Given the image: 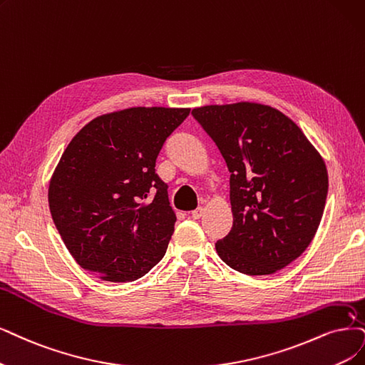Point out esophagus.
<instances>
[{
    "label": "esophagus",
    "mask_w": 365,
    "mask_h": 365,
    "mask_svg": "<svg viewBox=\"0 0 365 365\" xmlns=\"http://www.w3.org/2000/svg\"><path fill=\"white\" fill-rule=\"evenodd\" d=\"M201 215H203V207H197L195 210L191 212V217H192L194 220H200Z\"/></svg>",
    "instance_id": "1"
}]
</instances>
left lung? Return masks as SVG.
I'll return each instance as SVG.
<instances>
[{"label":"left lung","instance_id":"1","mask_svg":"<svg viewBox=\"0 0 365 365\" xmlns=\"http://www.w3.org/2000/svg\"><path fill=\"white\" fill-rule=\"evenodd\" d=\"M230 171L233 227L215 248L247 275H269L312 244L328 195L325 160L299 126L254 102L194 108Z\"/></svg>","mask_w":365,"mask_h":365}]
</instances>
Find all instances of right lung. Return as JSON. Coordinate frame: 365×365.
Here are the masks:
<instances>
[{
	"instance_id": "right-lung-1",
	"label": "right lung",
	"mask_w": 365,
	"mask_h": 365,
	"mask_svg": "<svg viewBox=\"0 0 365 365\" xmlns=\"http://www.w3.org/2000/svg\"><path fill=\"white\" fill-rule=\"evenodd\" d=\"M190 108L135 106L93 118L53 171L48 201L76 263L103 281L144 277L164 257L175 213L156 158Z\"/></svg>"
}]
</instances>
